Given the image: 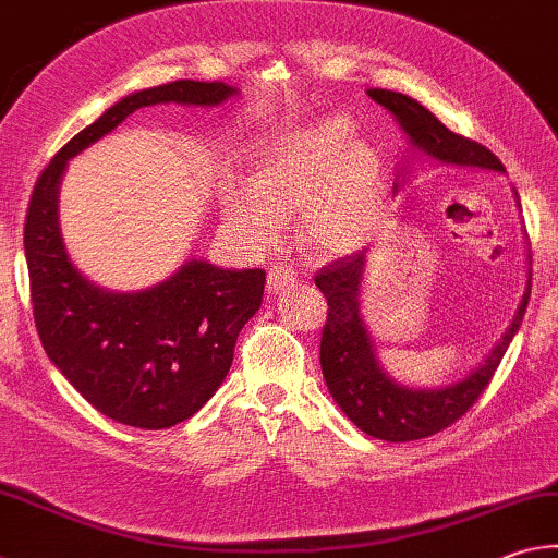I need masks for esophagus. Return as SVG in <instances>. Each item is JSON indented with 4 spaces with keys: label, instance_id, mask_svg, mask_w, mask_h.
Wrapping results in <instances>:
<instances>
[{
    "label": "esophagus",
    "instance_id": "esophagus-1",
    "mask_svg": "<svg viewBox=\"0 0 558 558\" xmlns=\"http://www.w3.org/2000/svg\"><path fill=\"white\" fill-rule=\"evenodd\" d=\"M293 281H296V271H293V269L287 267V265H277V267L269 269V275H267V289H269L271 293H277V291H281V289L291 287Z\"/></svg>",
    "mask_w": 558,
    "mask_h": 558
}]
</instances>
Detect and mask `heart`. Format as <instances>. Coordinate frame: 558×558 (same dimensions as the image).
Masks as SVG:
<instances>
[{
	"label": "heart",
	"instance_id": "b5f03b06",
	"mask_svg": "<svg viewBox=\"0 0 558 558\" xmlns=\"http://www.w3.org/2000/svg\"><path fill=\"white\" fill-rule=\"evenodd\" d=\"M344 116L283 129L250 157V184L223 189V211L252 245L275 243L281 214L299 206L303 243L323 257L364 250L384 216V170Z\"/></svg>",
	"mask_w": 558,
	"mask_h": 558
}]
</instances>
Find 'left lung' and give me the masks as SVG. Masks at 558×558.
Here are the masks:
<instances>
[{
  "mask_svg": "<svg viewBox=\"0 0 558 558\" xmlns=\"http://www.w3.org/2000/svg\"><path fill=\"white\" fill-rule=\"evenodd\" d=\"M366 94L391 111L415 148L429 157L449 165L506 172V167L486 145L451 133L435 113H429L423 104L410 99L408 94L388 89H369ZM364 265L366 252H356V255H347L325 265L313 279L315 287L328 299V315H325L320 332V366L325 384L344 410V415L366 435L386 439V442H413V439L433 437L454 425L486 391L520 328L524 311H527L532 283H527V293L522 296L510 328L476 372L461 378L459 384L417 391V388L396 384L376 362L372 340L360 318Z\"/></svg>",
  "mask_w": 558,
  "mask_h": 558,
  "instance_id": "1",
  "label": "left lung"
}]
</instances>
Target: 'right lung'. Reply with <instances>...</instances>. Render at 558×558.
Returning <instances> with one entry per match:
<instances>
[{
	"label": "right lung",
	"instance_id": "right-lung-1",
	"mask_svg": "<svg viewBox=\"0 0 558 558\" xmlns=\"http://www.w3.org/2000/svg\"><path fill=\"white\" fill-rule=\"evenodd\" d=\"M223 82L177 80L135 92L80 131L38 174L28 198L24 247L31 306L50 362L116 423L162 429L192 417L233 364L243 325L257 313L265 269H220L204 259L153 289L113 293L72 267L58 228V182L72 155L153 104H214L233 97Z\"/></svg>",
	"mask_w": 558,
	"mask_h": 558
}]
</instances>
